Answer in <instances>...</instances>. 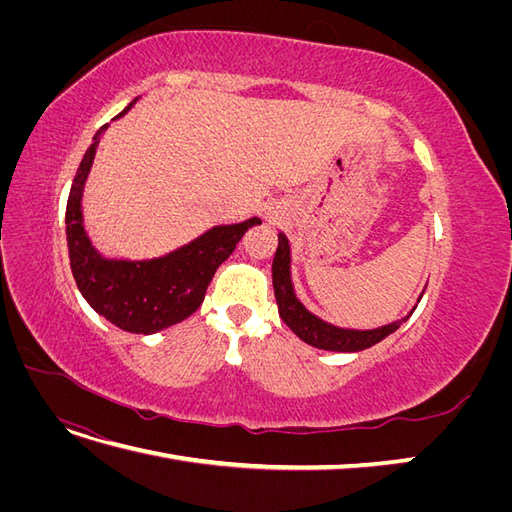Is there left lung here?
<instances>
[{
    "instance_id": "8db88e82",
    "label": "left lung",
    "mask_w": 512,
    "mask_h": 512,
    "mask_svg": "<svg viewBox=\"0 0 512 512\" xmlns=\"http://www.w3.org/2000/svg\"><path fill=\"white\" fill-rule=\"evenodd\" d=\"M290 262H292L290 241L284 232H280V235H277V252H275L273 267H271L277 309H280V318L286 322V327L299 339H303L305 344L314 346L318 350L359 352V350L371 348L374 344L382 342L386 335L395 333L416 309V307H412V312L408 316H404L401 320H395L391 324H384V327H378V329L335 327V324L322 320L320 316L309 312V309L299 301L297 292H294V284H292Z\"/></svg>"
}]
</instances>
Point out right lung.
Returning a JSON list of instances; mask_svg holds the SVG:
<instances>
[{"instance_id": "1", "label": "right lung", "mask_w": 512, "mask_h": 512, "mask_svg": "<svg viewBox=\"0 0 512 512\" xmlns=\"http://www.w3.org/2000/svg\"><path fill=\"white\" fill-rule=\"evenodd\" d=\"M136 100L115 119L126 115ZM106 128L108 123L96 132L70 188L66 207L70 267L85 301L100 316L128 333L153 335L196 312L215 269L235 252L245 230L260 224V218L213 226L162 256L117 258L102 254L85 230L83 192Z\"/></svg>"}]
</instances>
